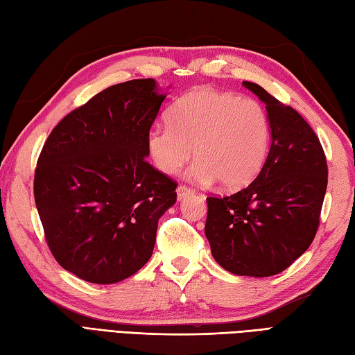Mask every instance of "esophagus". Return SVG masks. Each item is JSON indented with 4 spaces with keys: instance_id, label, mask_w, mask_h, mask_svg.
<instances>
[{
    "instance_id": "obj_1",
    "label": "esophagus",
    "mask_w": 355,
    "mask_h": 355,
    "mask_svg": "<svg viewBox=\"0 0 355 355\" xmlns=\"http://www.w3.org/2000/svg\"><path fill=\"white\" fill-rule=\"evenodd\" d=\"M192 193V189L191 187H187V186H183V184H180L178 187H177V198L182 201L183 198H186L187 195H191Z\"/></svg>"
}]
</instances>
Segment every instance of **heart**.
I'll return each mask as SVG.
<instances>
[{
    "label": "heart",
    "mask_w": 355,
    "mask_h": 355,
    "mask_svg": "<svg viewBox=\"0 0 355 355\" xmlns=\"http://www.w3.org/2000/svg\"><path fill=\"white\" fill-rule=\"evenodd\" d=\"M268 141V116L259 102L201 87L173 105L169 123L149 130L146 150L166 175L177 173L193 154L197 162L187 173L192 182H220L223 189L238 191L258 177Z\"/></svg>",
    "instance_id": "obj_1"
}]
</instances>
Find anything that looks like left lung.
I'll return each instance as SVG.
<instances>
[{
  "label": "left lung",
  "mask_w": 355,
  "mask_h": 355,
  "mask_svg": "<svg viewBox=\"0 0 355 355\" xmlns=\"http://www.w3.org/2000/svg\"><path fill=\"white\" fill-rule=\"evenodd\" d=\"M266 103L271 145L258 177L230 197L207 198L205 233L212 256L238 276L267 277L288 268L311 245L328 184L318 135L296 110L253 82Z\"/></svg>",
  "instance_id": "1"
}]
</instances>
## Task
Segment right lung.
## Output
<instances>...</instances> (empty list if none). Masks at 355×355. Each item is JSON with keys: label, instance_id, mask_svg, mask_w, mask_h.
<instances>
[{"label": "right lung", "instance_id": "1", "mask_svg": "<svg viewBox=\"0 0 355 355\" xmlns=\"http://www.w3.org/2000/svg\"><path fill=\"white\" fill-rule=\"evenodd\" d=\"M166 93L134 79L97 93L49 135L35 202L50 250L67 271L116 284L149 261L177 184L146 162V135Z\"/></svg>", "mask_w": 355, "mask_h": 355}]
</instances>
